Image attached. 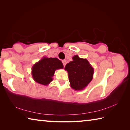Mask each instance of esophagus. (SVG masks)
<instances>
[{"label":"esophagus","mask_w":130,"mask_h":130,"mask_svg":"<svg viewBox=\"0 0 130 130\" xmlns=\"http://www.w3.org/2000/svg\"><path fill=\"white\" fill-rule=\"evenodd\" d=\"M62 62L63 63V67H65V65H66V60H62Z\"/></svg>","instance_id":"esophagus-1"}]
</instances>
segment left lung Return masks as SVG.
Wrapping results in <instances>:
<instances>
[{"label": "left lung", "mask_w": 130, "mask_h": 130, "mask_svg": "<svg viewBox=\"0 0 130 130\" xmlns=\"http://www.w3.org/2000/svg\"><path fill=\"white\" fill-rule=\"evenodd\" d=\"M73 61L66 65L70 87L75 91L85 88L93 77L94 69L87 59L80 58L78 55L73 57Z\"/></svg>", "instance_id": "8db88e82"}]
</instances>
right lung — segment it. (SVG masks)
I'll list each match as a JSON object with an SVG mask.
<instances>
[{
	"label": "right lung",
	"instance_id": "right-lung-1",
	"mask_svg": "<svg viewBox=\"0 0 130 130\" xmlns=\"http://www.w3.org/2000/svg\"><path fill=\"white\" fill-rule=\"evenodd\" d=\"M63 65L57 58L43 57L32 66L31 74L36 82L43 85H48L53 80L55 71L63 69Z\"/></svg>",
	"mask_w": 130,
	"mask_h": 130
}]
</instances>
